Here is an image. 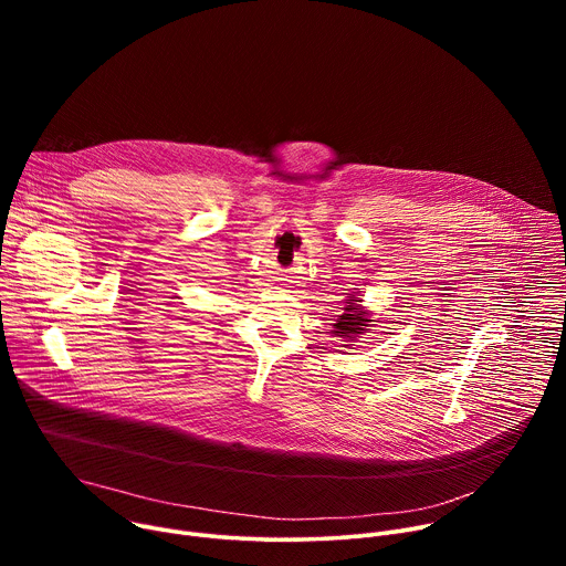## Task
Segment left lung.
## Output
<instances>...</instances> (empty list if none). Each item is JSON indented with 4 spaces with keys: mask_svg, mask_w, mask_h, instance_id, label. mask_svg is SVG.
<instances>
[{
    "mask_svg": "<svg viewBox=\"0 0 566 566\" xmlns=\"http://www.w3.org/2000/svg\"><path fill=\"white\" fill-rule=\"evenodd\" d=\"M358 302H360L358 297L349 300L347 306H345V313L338 315L336 325H334V334L336 336H340V338H356L358 334L367 332V327H369L367 322H371V319L365 315V311L360 308Z\"/></svg>",
    "mask_w": 566,
    "mask_h": 566,
    "instance_id": "left-lung-1",
    "label": "left lung"
}]
</instances>
